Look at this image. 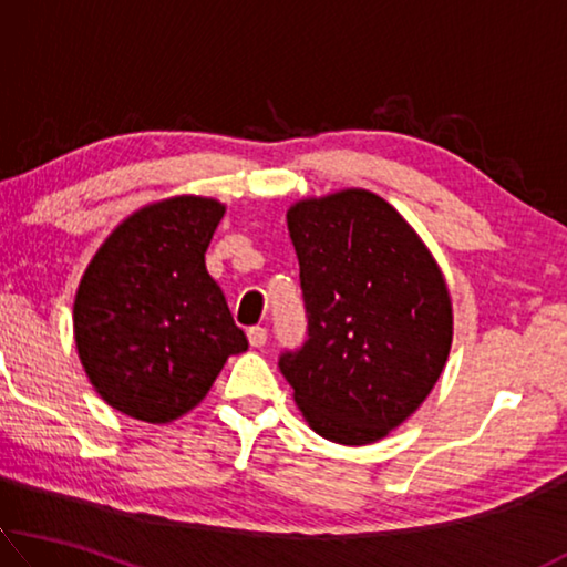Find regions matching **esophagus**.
<instances>
[{"label": "esophagus", "instance_id": "34e87169", "mask_svg": "<svg viewBox=\"0 0 567 567\" xmlns=\"http://www.w3.org/2000/svg\"><path fill=\"white\" fill-rule=\"evenodd\" d=\"M266 339H268L266 327H250V329H248V342H250V347H264Z\"/></svg>", "mask_w": 567, "mask_h": 567}]
</instances>
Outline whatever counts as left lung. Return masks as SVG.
Returning a JSON list of instances; mask_svg holds the SVG:
<instances>
[{
	"label": "left lung",
	"mask_w": 567,
	"mask_h": 567,
	"mask_svg": "<svg viewBox=\"0 0 567 567\" xmlns=\"http://www.w3.org/2000/svg\"><path fill=\"white\" fill-rule=\"evenodd\" d=\"M309 317L284 378L321 439L364 446L411 417L454 339L446 278L403 215L370 189L299 199L286 213Z\"/></svg>",
	"instance_id": "obj_1"
}]
</instances>
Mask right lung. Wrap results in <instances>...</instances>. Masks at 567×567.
Returning <instances> with one entry per match:
<instances>
[{
    "mask_svg": "<svg viewBox=\"0 0 567 567\" xmlns=\"http://www.w3.org/2000/svg\"><path fill=\"white\" fill-rule=\"evenodd\" d=\"M225 205L177 195L118 223L78 284L73 334L91 385L144 423H172L207 395L248 339L205 268Z\"/></svg>",
    "mask_w": 567,
    "mask_h": 567,
    "instance_id": "obj_1",
    "label": "right lung"
}]
</instances>
